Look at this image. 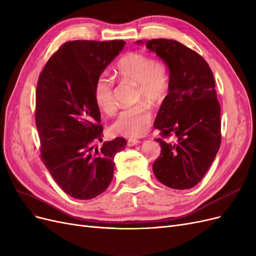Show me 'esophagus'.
Masks as SVG:
<instances>
[{
	"mask_svg": "<svg viewBox=\"0 0 256 256\" xmlns=\"http://www.w3.org/2000/svg\"><path fill=\"white\" fill-rule=\"evenodd\" d=\"M140 140H138V138H128L127 144H128V146H134V145L140 144Z\"/></svg>",
	"mask_w": 256,
	"mask_h": 256,
	"instance_id": "34e87169",
	"label": "esophagus"
}]
</instances>
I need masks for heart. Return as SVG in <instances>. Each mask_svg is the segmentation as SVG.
<instances>
[{
	"mask_svg": "<svg viewBox=\"0 0 256 256\" xmlns=\"http://www.w3.org/2000/svg\"><path fill=\"white\" fill-rule=\"evenodd\" d=\"M120 79L138 84L136 100L145 98L152 102L163 100L170 90V72L166 62L142 52L132 50L120 58L116 68ZM94 98L98 109L112 113L116 104L114 98V82L106 73L95 82ZM152 112L145 102H138L122 110L111 125L113 134L136 138L144 136L150 127Z\"/></svg>",
	"mask_w": 256,
	"mask_h": 256,
	"instance_id": "b5f03b06",
	"label": "heart"
}]
</instances>
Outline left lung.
I'll return each mask as SVG.
<instances>
[{"instance_id":"obj_1","label":"left lung","mask_w":256,"mask_h":256,"mask_svg":"<svg viewBox=\"0 0 256 256\" xmlns=\"http://www.w3.org/2000/svg\"><path fill=\"white\" fill-rule=\"evenodd\" d=\"M138 43H142L138 41ZM170 68V90L154 127L161 154L152 165L156 179L174 190H190L208 170L222 143L220 104L215 79L204 58L170 39L145 42ZM170 136L176 142L167 141Z\"/></svg>"}]
</instances>
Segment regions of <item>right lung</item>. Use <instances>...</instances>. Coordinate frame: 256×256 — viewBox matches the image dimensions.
<instances>
[{
  "label": "right lung",
  "instance_id": "right-lung-1",
  "mask_svg": "<svg viewBox=\"0 0 256 256\" xmlns=\"http://www.w3.org/2000/svg\"><path fill=\"white\" fill-rule=\"evenodd\" d=\"M125 46L122 40L68 41L50 56L39 75L34 120L41 160L66 194L88 200L107 190L114 156L124 138L104 142L100 111L94 98L98 77Z\"/></svg>",
  "mask_w": 256,
  "mask_h": 256
}]
</instances>
